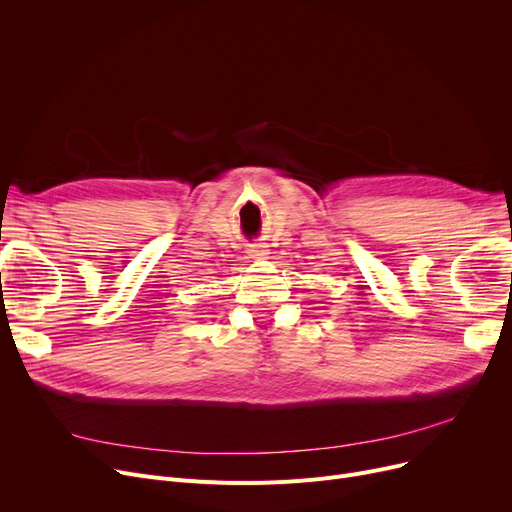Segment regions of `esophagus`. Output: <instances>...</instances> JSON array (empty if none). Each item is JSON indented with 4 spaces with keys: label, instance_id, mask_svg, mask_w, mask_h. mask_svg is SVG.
Returning <instances> with one entry per match:
<instances>
[{
    "label": "esophagus",
    "instance_id": "1",
    "mask_svg": "<svg viewBox=\"0 0 512 512\" xmlns=\"http://www.w3.org/2000/svg\"><path fill=\"white\" fill-rule=\"evenodd\" d=\"M267 253H270V251H267L265 245H251V247H249V255H251L253 259H263Z\"/></svg>",
    "mask_w": 512,
    "mask_h": 512
}]
</instances>
